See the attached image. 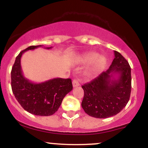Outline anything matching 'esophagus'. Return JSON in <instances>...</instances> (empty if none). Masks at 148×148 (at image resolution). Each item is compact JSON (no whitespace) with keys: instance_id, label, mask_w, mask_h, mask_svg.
<instances>
[{"instance_id":"1","label":"esophagus","mask_w":148,"mask_h":148,"mask_svg":"<svg viewBox=\"0 0 148 148\" xmlns=\"http://www.w3.org/2000/svg\"><path fill=\"white\" fill-rule=\"evenodd\" d=\"M72 84H73V87H77V86H79V83L77 79H74L72 81Z\"/></svg>"}]
</instances>
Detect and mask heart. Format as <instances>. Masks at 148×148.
I'll return each instance as SVG.
<instances>
[{
  "instance_id": "b5f03b06",
  "label": "heart",
  "mask_w": 148,
  "mask_h": 148,
  "mask_svg": "<svg viewBox=\"0 0 148 148\" xmlns=\"http://www.w3.org/2000/svg\"><path fill=\"white\" fill-rule=\"evenodd\" d=\"M105 59L100 58V56L97 53H90L84 55L80 58V62L84 64H92V66L86 72L88 76H92L102 70L105 65Z\"/></svg>"
}]
</instances>
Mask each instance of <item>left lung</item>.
<instances>
[{
	"mask_svg": "<svg viewBox=\"0 0 148 148\" xmlns=\"http://www.w3.org/2000/svg\"><path fill=\"white\" fill-rule=\"evenodd\" d=\"M115 58L106 72L82 86L81 106L90 116L106 118L120 113L130 100L132 89L131 67L126 59L114 51ZM118 75L117 78H114Z\"/></svg>",
	"mask_w": 148,
	"mask_h": 148,
	"instance_id": "8db88e82",
	"label": "left lung"
}]
</instances>
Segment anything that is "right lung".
Here are the masks:
<instances>
[{
	"label": "right lung",
	"instance_id": "obj_1",
	"mask_svg": "<svg viewBox=\"0 0 148 148\" xmlns=\"http://www.w3.org/2000/svg\"><path fill=\"white\" fill-rule=\"evenodd\" d=\"M41 47L30 46L19 53L11 71V86L15 98L23 109L35 115L49 116L58 111L63 98L73 87L70 79L56 78L35 84L23 76L21 67L22 55L26 51Z\"/></svg>",
	"mask_w": 148,
	"mask_h": 148
}]
</instances>
